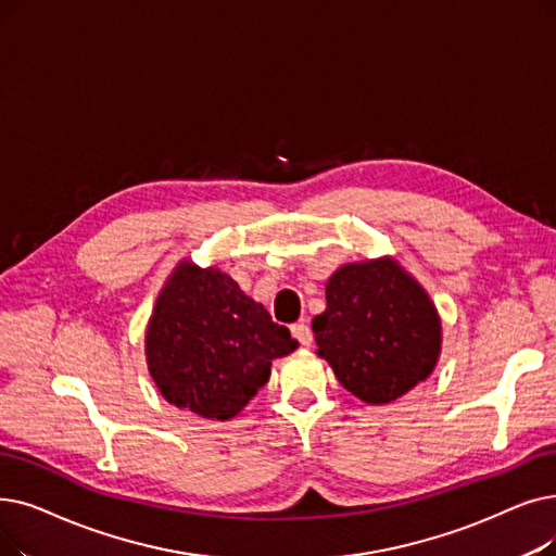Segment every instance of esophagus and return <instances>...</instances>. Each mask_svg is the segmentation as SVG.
<instances>
[{
    "mask_svg": "<svg viewBox=\"0 0 556 556\" xmlns=\"http://www.w3.org/2000/svg\"><path fill=\"white\" fill-rule=\"evenodd\" d=\"M291 333L298 338L300 345H304V348H308V345L313 343V333H311V327H308L306 323L293 325V327H291Z\"/></svg>",
    "mask_w": 556,
    "mask_h": 556,
    "instance_id": "esophagus-1",
    "label": "esophagus"
}]
</instances>
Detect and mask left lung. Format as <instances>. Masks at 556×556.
Wrapping results in <instances>:
<instances>
[{"label": "left lung", "instance_id": "8db88e82", "mask_svg": "<svg viewBox=\"0 0 556 556\" xmlns=\"http://www.w3.org/2000/svg\"><path fill=\"white\" fill-rule=\"evenodd\" d=\"M327 308L313 318L318 356L366 404H391L439 364L437 304L393 256L345 263L325 283Z\"/></svg>", "mask_w": 556, "mask_h": 556}]
</instances>
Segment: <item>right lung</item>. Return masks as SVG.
<instances>
[{
  "instance_id": "right-lung-1",
  "label": "right lung",
  "mask_w": 556,
  "mask_h": 556,
  "mask_svg": "<svg viewBox=\"0 0 556 556\" xmlns=\"http://www.w3.org/2000/svg\"><path fill=\"white\" fill-rule=\"evenodd\" d=\"M298 350L291 331L220 268L179 261L144 329V358L165 402L229 420L270 379L273 361Z\"/></svg>"
}]
</instances>
